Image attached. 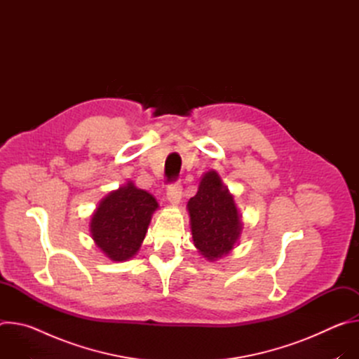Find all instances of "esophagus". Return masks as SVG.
Wrapping results in <instances>:
<instances>
[{
  "label": "esophagus",
  "instance_id": "1",
  "mask_svg": "<svg viewBox=\"0 0 359 359\" xmlns=\"http://www.w3.org/2000/svg\"><path fill=\"white\" fill-rule=\"evenodd\" d=\"M166 197L172 204H179V201L182 198V186H180V183H175V184L168 186Z\"/></svg>",
  "mask_w": 359,
  "mask_h": 359
}]
</instances>
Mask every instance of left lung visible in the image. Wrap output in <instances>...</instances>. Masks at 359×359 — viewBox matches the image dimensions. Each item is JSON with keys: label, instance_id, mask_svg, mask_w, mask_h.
Masks as SVG:
<instances>
[{"label": "left lung", "instance_id": "obj_1", "mask_svg": "<svg viewBox=\"0 0 359 359\" xmlns=\"http://www.w3.org/2000/svg\"><path fill=\"white\" fill-rule=\"evenodd\" d=\"M187 212L193 243L204 259L215 262L234 248L243 229L241 215L216 170L203 175Z\"/></svg>", "mask_w": 359, "mask_h": 359}]
</instances>
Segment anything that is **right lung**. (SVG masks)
Returning <instances> with one entry per match:
<instances>
[{"mask_svg": "<svg viewBox=\"0 0 359 359\" xmlns=\"http://www.w3.org/2000/svg\"><path fill=\"white\" fill-rule=\"evenodd\" d=\"M158 208L155 197L128 182L100 200L90 219V236L108 259L126 262L139 251Z\"/></svg>", "mask_w": 359, "mask_h": 359, "instance_id": "right-lung-1", "label": "right lung"}]
</instances>
